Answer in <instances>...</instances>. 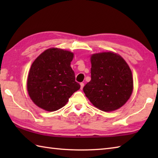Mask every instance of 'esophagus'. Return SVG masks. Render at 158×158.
Listing matches in <instances>:
<instances>
[{
    "mask_svg": "<svg viewBox=\"0 0 158 158\" xmlns=\"http://www.w3.org/2000/svg\"><path fill=\"white\" fill-rule=\"evenodd\" d=\"M80 85H81V89H82L83 88V86H84V83H80Z\"/></svg>",
    "mask_w": 158,
    "mask_h": 158,
    "instance_id": "obj_1",
    "label": "esophagus"
}]
</instances>
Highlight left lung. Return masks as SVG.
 I'll list each match as a JSON object with an SVG mask.
<instances>
[{"instance_id": "8db88e82", "label": "left lung", "mask_w": 158, "mask_h": 158, "mask_svg": "<svg viewBox=\"0 0 158 158\" xmlns=\"http://www.w3.org/2000/svg\"><path fill=\"white\" fill-rule=\"evenodd\" d=\"M91 80L83 88L92 105L103 111L119 109L132 94V75L122 57L113 52L91 56Z\"/></svg>"}]
</instances>
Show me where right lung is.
<instances>
[{"instance_id": "add662e5", "label": "right lung", "mask_w": 158, "mask_h": 158, "mask_svg": "<svg viewBox=\"0 0 158 158\" xmlns=\"http://www.w3.org/2000/svg\"><path fill=\"white\" fill-rule=\"evenodd\" d=\"M73 53L50 48L33 62L27 79V89L36 106L55 111L65 106L74 92L79 89L70 67Z\"/></svg>"}]
</instances>
